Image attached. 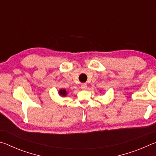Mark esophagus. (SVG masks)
<instances>
[{"label": "esophagus", "instance_id": "esophagus-1", "mask_svg": "<svg viewBox=\"0 0 156 156\" xmlns=\"http://www.w3.org/2000/svg\"><path fill=\"white\" fill-rule=\"evenodd\" d=\"M87 87V84L85 83H82L81 84V88L83 89H86Z\"/></svg>", "mask_w": 156, "mask_h": 156}]
</instances>
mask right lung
<instances>
[{"mask_svg": "<svg viewBox=\"0 0 156 156\" xmlns=\"http://www.w3.org/2000/svg\"><path fill=\"white\" fill-rule=\"evenodd\" d=\"M59 94L60 96H65L66 95H67V91H66V90H65V89H60L59 91Z\"/></svg>", "mask_w": 156, "mask_h": 156, "instance_id": "1", "label": "right lung"}]
</instances>
